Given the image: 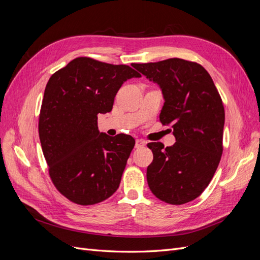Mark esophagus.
Here are the masks:
<instances>
[{
  "label": "esophagus",
  "mask_w": 260,
  "mask_h": 260,
  "mask_svg": "<svg viewBox=\"0 0 260 260\" xmlns=\"http://www.w3.org/2000/svg\"><path fill=\"white\" fill-rule=\"evenodd\" d=\"M143 146H145V142H144L143 140H140V139L136 140V147H137V148L143 147Z\"/></svg>",
  "instance_id": "esophagus-1"
}]
</instances>
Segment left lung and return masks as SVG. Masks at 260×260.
<instances>
[{
    "label": "left lung",
    "instance_id": "8db88e82",
    "mask_svg": "<svg viewBox=\"0 0 260 260\" xmlns=\"http://www.w3.org/2000/svg\"><path fill=\"white\" fill-rule=\"evenodd\" d=\"M161 90L159 120L174 128L176 143H148L154 159L146 178L162 202L182 205L202 194L214 177L222 155L224 108L207 70L196 62L169 58L133 64Z\"/></svg>",
    "mask_w": 260,
    "mask_h": 260
}]
</instances>
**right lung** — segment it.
Masks as SVG:
<instances>
[{
  "mask_svg": "<svg viewBox=\"0 0 260 260\" xmlns=\"http://www.w3.org/2000/svg\"><path fill=\"white\" fill-rule=\"evenodd\" d=\"M140 77L127 65L78 57L50 78L39 137L54 185L72 202L93 205L119 187L136 141L100 132L98 115L112 111L123 82Z\"/></svg>",
  "mask_w": 260,
  "mask_h": 260,
  "instance_id": "add662e5",
  "label": "right lung"
}]
</instances>
